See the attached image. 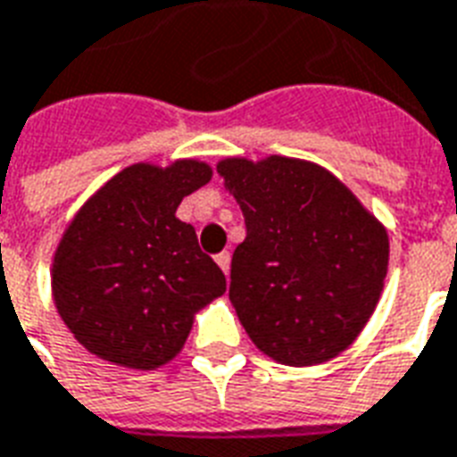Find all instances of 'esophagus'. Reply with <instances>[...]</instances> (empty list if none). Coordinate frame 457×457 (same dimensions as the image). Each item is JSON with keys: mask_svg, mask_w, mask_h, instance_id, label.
Instances as JSON below:
<instances>
[{"mask_svg": "<svg viewBox=\"0 0 457 457\" xmlns=\"http://www.w3.org/2000/svg\"><path fill=\"white\" fill-rule=\"evenodd\" d=\"M215 262H218V266L222 269L225 273H229V262H232V256H229V252H220L218 256H215Z\"/></svg>", "mask_w": 457, "mask_h": 457, "instance_id": "34e87169", "label": "esophagus"}]
</instances>
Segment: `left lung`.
<instances>
[{
  "instance_id": "8db88e82",
  "label": "left lung",
  "mask_w": 457,
  "mask_h": 457,
  "mask_svg": "<svg viewBox=\"0 0 457 457\" xmlns=\"http://www.w3.org/2000/svg\"><path fill=\"white\" fill-rule=\"evenodd\" d=\"M242 208L229 300L254 346L283 366H317L346 351L370 320L390 239L332 171L295 157L218 162Z\"/></svg>"
}]
</instances>
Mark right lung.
Returning a JSON list of instances; mask_svg holds the SVG:
<instances>
[{"mask_svg":"<svg viewBox=\"0 0 457 457\" xmlns=\"http://www.w3.org/2000/svg\"><path fill=\"white\" fill-rule=\"evenodd\" d=\"M198 160L137 162L77 211L53 256L57 314L74 339L113 366L154 370L179 356L201 307L225 293L179 203L211 181Z\"/></svg>","mask_w":457,"mask_h":457,"instance_id":"right-lung-1","label":"right lung"}]
</instances>
